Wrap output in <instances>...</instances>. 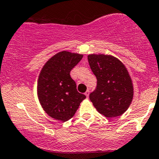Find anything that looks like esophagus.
I'll list each match as a JSON object with an SVG mask.
<instances>
[{
    "mask_svg": "<svg viewBox=\"0 0 159 159\" xmlns=\"http://www.w3.org/2000/svg\"><path fill=\"white\" fill-rule=\"evenodd\" d=\"M89 90H86V93H85V95H86V98H88V97H89Z\"/></svg>",
    "mask_w": 159,
    "mask_h": 159,
    "instance_id": "esophagus-1",
    "label": "esophagus"
}]
</instances>
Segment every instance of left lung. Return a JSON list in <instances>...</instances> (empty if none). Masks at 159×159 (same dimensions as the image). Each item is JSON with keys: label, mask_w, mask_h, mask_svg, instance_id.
I'll return each instance as SVG.
<instances>
[{"label": "left lung", "mask_w": 159, "mask_h": 159, "mask_svg": "<svg viewBox=\"0 0 159 159\" xmlns=\"http://www.w3.org/2000/svg\"><path fill=\"white\" fill-rule=\"evenodd\" d=\"M88 62L97 77V87L89 100L100 114L115 117L128 110L133 99V85L126 67L107 55H89Z\"/></svg>", "instance_id": "1"}]
</instances>
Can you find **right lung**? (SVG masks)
Here are the masks:
<instances>
[{
	"label": "right lung",
	"instance_id": "obj_1",
	"mask_svg": "<svg viewBox=\"0 0 159 159\" xmlns=\"http://www.w3.org/2000/svg\"><path fill=\"white\" fill-rule=\"evenodd\" d=\"M83 55L63 51L51 58L42 68L38 80V97L44 111L52 118L67 121L74 116L84 94L76 89L70 71Z\"/></svg>",
	"mask_w": 159,
	"mask_h": 159
}]
</instances>
